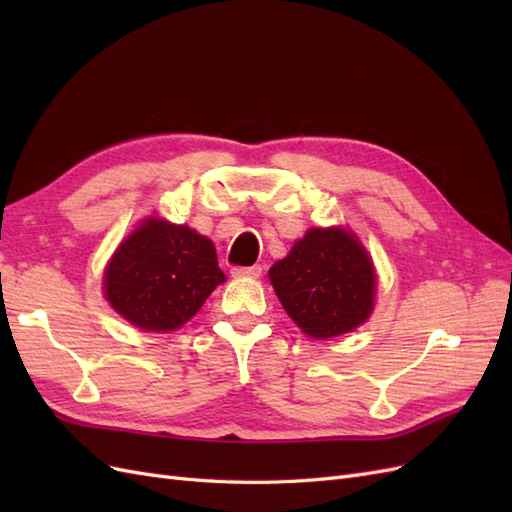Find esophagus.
I'll return each mask as SVG.
<instances>
[{
    "label": "esophagus",
    "instance_id": "esophagus-1",
    "mask_svg": "<svg viewBox=\"0 0 512 512\" xmlns=\"http://www.w3.org/2000/svg\"><path fill=\"white\" fill-rule=\"evenodd\" d=\"M232 277H260L262 267L254 265V267H232Z\"/></svg>",
    "mask_w": 512,
    "mask_h": 512
}]
</instances>
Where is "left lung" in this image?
<instances>
[{
  "instance_id": "8db88e82",
  "label": "left lung",
  "mask_w": 512,
  "mask_h": 512,
  "mask_svg": "<svg viewBox=\"0 0 512 512\" xmlns=\"http://www.w3.org/2000/svg\"><path fill=\"white\" fill-rule=\"evenodd\" d=\"M269 277L286 314L309 337L344 335L374 309V267L363 245L342 228L307 230Z\"/></svg>"
}]
</instances>
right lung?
Wrapping results in <instances>:
<instances>
[{
	"label": "right lung",
	"mask_w": 512,
	"mask_h": 512,
	"mask_svg": "<svg viewBox=\"0 0 512 512\" xmlns=\"http://www.w3.org/2000/svg\"><path fill=\"white\" fill-rule=\"evenodd\" d=\"M224 280L207 237L188 226L151 218L117 247L104 273V294L134 327L173 331Z\"/></svg>",
	"instance_id": "obj_1"
}]
</instances>
